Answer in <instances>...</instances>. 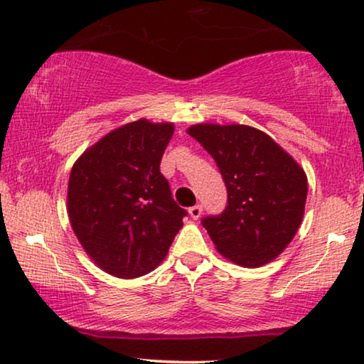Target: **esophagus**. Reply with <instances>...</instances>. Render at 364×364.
Listing matches in <instances>:
<instances>
[{
	"instance_id": "1",
	"label": "esophagus",
	"mask_w": 364,
	"mask_h": 364,
	"mask_svg": "<svg viewBox=\"0 0 364 364\" xmlns=\"http://www.w3.org/2000/svg\"><path fill=\"white\" fill-rule=\"evenodd\" d=\"M200 214H203V205H193V208H189V215L193 217V219H199Z\"/></svg>"
}]
</instances>
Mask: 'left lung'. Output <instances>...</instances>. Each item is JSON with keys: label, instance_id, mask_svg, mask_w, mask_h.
Masks as SVG:
<instances>
[{"label": "left lung", "instance_id": "left-lung-1", "mask_svg": "<svg viewBox=\"0 0 364 364\" xmlns=\"http://www.w3.org/2000/svg\"><path fill=\"white\" fill-rule=\"evenodd\" d=\"M188 134L215 160L227 188L225 209L200 220L217 250L247 268L274 259L301 225L306 173L258 129L196 124Z\"/></svg>", "mask_w": 364, "mask_h": 364}]
</instances>
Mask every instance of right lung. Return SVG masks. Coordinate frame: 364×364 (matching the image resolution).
<instances>
[{"label": "right lung", "mask_w": 364, "mask_h": 364, "mask_svg": "<svg viewBox=\"0 0 364 364\" xmlns=\"http://www.w3.org/2000/svg\"><path fill=\"white\" fill-rule=\"evenodd\" d=\"M173 132L168 122L126 124L86 150L70 173L75 235L97 267L117 278L159 267L188 214L160 171Z\"/></svg>", "instance_id": "obj_1"}]
</instances>
